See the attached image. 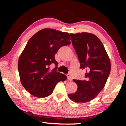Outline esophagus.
I'll return each instance as SVG.
<instances>
[{"label":"esophagus","mask_w":126,"mask_h":126,"mask_svg":"<svg viewBox=\"0 0 126 126\" xmlns=\"http://www.w3.org/2000/svg\"><path fill=\"white\" fill-rule=\"evenodd\" d=\"M67 79H68V80H69V81H71L72 80V77H71V75H70L69 74H68L67 75Z\"/></svg>","instance_id":"34e87169"}]
</instances>
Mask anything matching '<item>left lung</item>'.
Returning a JSON list of instances; mask_svg holds the SVG:
<instances>
[{"mask_svg": "<svg viewBox=\"0 0 126 126\" xmlns=\"http://www.w3.org/2000/svg\"><path fill=\"white\" fill-rule=\"evenodd\" d=\"M70 35L80 68L86 70V74L84 80L73 79L77 91L68 96L77 103H86L96 97L104 87L110 72V59L102 43L93 34L82 32Z\"/></svg>", "mask_w": 126, "mask_h": 126, "instance_id": "8db88e82", "label": "left lung"}]
</instances>
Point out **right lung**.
Wrapping results in <instances>:
<instances>
[{"mask_svg":"<svg viewBox=\"0 0 126 126\" xmlns=\"http://www.w3.org/2000/svg\"><path fill=\"white\" fill-rule=\"evenodd\" d=\"M69 34L46 28L38 32L28 42L18 60L20 82L33 96L44 98L52 93L56 84L67 76L56 71L54 55L59 48L71 44ZM56 66L52 71L49 66Z\"/></svg>","mask_w":126,"mask_h":126,"instance_id":"obj_1","label":"right lung"}]
</instances>
